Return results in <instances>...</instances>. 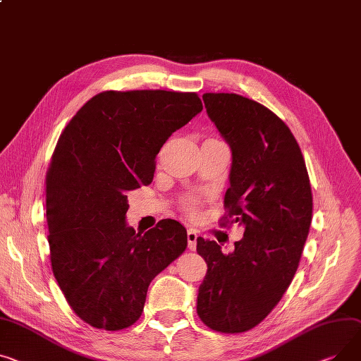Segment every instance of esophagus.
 Here are the masks:
<instances>
[{"label": "esophagus", "instance_id": "obj_1", "mask_svg": "<svg viewBox=\"0 0 361 361\" xmlns=\"http://www.w3.org/2000/svg\"><path fill=\"white\" fill-rule=\"evenodd\" d=\"M187 243H188V248L191 251L196 250V243H197V232L195 229H188L187 231Z\"/></svg>", "mask_w": 361, "mask_h": 361}]
</instances>
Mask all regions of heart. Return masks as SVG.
Here are the masks:
<instances>
[{
  "mask_svg": "<svg viewBox=\"0 0 361 361\" xmlns=\"http://www.w3.org/2000/svg\"><path fill=\"white\" fill-rule=\"evenodd\" d=\"M185 209L188 210V212H193L195 209H196V202H193V200H190V202H185Z\"/></svg>",
  "mask_w": 361,
  "mask_h": 361,
  "instance_id": "b5f03b06",
  "label": "heart"
}]
</instances>
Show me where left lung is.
I'll use <instances>...</instances> for the list:
<instances>
[{
    "label": "left lung",
    "instance_id": "left-lung-1",
    "mask_svg": "<svg viewBox=\"0 0 361 361\" xmlns=\"http://www.w3.org/2000/svg\"><path fill=\"white\" fill-rule=\"evenodd\" d=\"M203 102L232 152L226 224L245 231L229 254L197 238L207 264L197 314L209 328L236 334L266 318L292 283L312 222V191L298 142L271 110L232 92H206Z\"/></svg>",
    "mask_w": 361,
    "mask_h": 361
}]
</instances>
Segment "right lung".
<instances>
[{"instance_id": "add662e5", "label": "right lung", "mask_w": 361, "mask_h": 361, "mask_svg": "<svg viewBox=\"0 0 361 361\" xmlns=\"http://www.w3.org/2000/svg\"><path fill=\"white\" fill-rule=\"evenodd\" d=\"M202 110L196 92L104 91L59 136L46 174L47 241L65 299L91 326L133 325L154 277L185 250L174 219L136 233L126 195L152 181L166 139Z\"/></svg>"}]
</instances>
